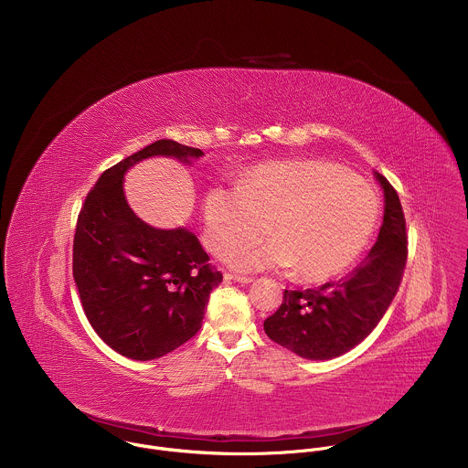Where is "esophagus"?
Listing matches in <instances>:
<instances>
[{
  "instance_id": "34e87169",
  "label": "esophagus",
  "mask_w": 468,
  "mask_h": 468,
  "mask_svg": "<svg viewBox=\"0 0 468 468\" xmlns=\"http://www.w3.org/2000/svg\"><path fill=\"white\" fill-rule=\"evenodd\" d=\"M225 275H227V279H232L236 282H252L254 281L252 275H243V273H234V271H229Z\"/></svg>"
}]
</instances>
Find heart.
<instances>
[{
	"label": "heart",
	"mask_w": 468,
	"mask_h": 468,
	"mask_svg": "<svg viewBox=\"0 0 468 468\" xmlns=\"http://www.w3.org/2000/svg\"><path fill=\"white\" fill-rule=\"evenodd\" d=\"M205 241L214 252L267 228V240L227 250L238 268L292 267L310 281L334 277L366 247L378 212L373 189L323 160H273L234 187L210 186L201 201ZM266 223L263 224L262 221Z\"/></svg>",
	"instance_id": "obj_1"
}]
</instances>
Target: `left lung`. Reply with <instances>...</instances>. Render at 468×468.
<instances>
[{"label": "left lung", "mask_w": 468, "mask_h": 468, "mask_svg": "<svg viewBox=\"0 0 468 468\" xmlns=\"http://www.w3.org/2000/svg\"><path fill=\"white\" fill-rule=\"evenodd\" d=\"M386 195L380 234L364 261L346 277L319 288L284 290L265 321V334L312 360L338 356L375 330L400 286L407 263V232L400 198L377 173Z\"/></svg>", "instance_id": "8db88e82"}]
</instances>
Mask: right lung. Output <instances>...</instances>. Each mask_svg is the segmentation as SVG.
I'll return each mask as SVG.
<instances>
[{"label":"right lung","mask_w":468,"mask_h":468,"mask_svg":"<svg viewBox=\"0 0 468 468\" xmlns=\"http://www.w3.org/2000/svg\"><path fill=\"white\" fill-rule=\"evenodd\" d=\"M200 158L201 149L156 140L106 169L86 195L73 236V279L84 314L110 347L153 360L201 328L210 292L223 275L186 229H156L130 208L128 167L149 156Z\"/></svg>","instance_id":"obj_1"}]
</instances>
